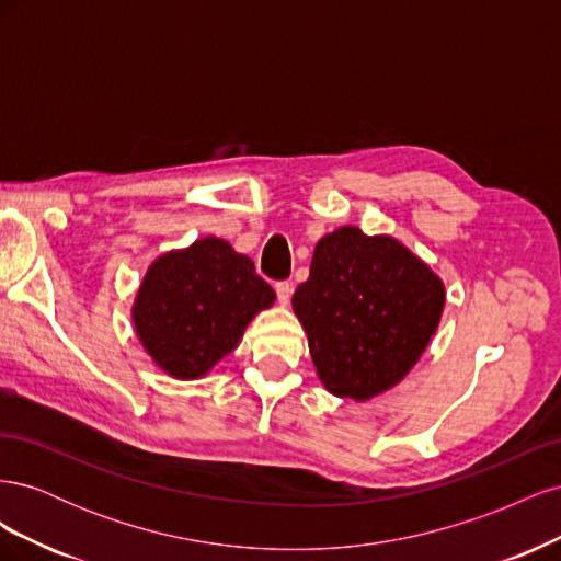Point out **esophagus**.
Instances as JSON below:
<instances>
[{
	"mask_svg": "<svg viewBox=\"0 0 561 561\" xmlns=\"http://www.w3.org/2000/svg\"><path fill=\"white\" fill-rule=\"evenodd\" d=\"M293 290H295V285H293L290 280H280V283H276V295H278V301H280V304H287V301H290Z\"/></svg>",
	"mask_w": 561,
	"mask_h": 561,
	"instance_id": "obj_1",
	"label": "esophagus"
}]
</instances>
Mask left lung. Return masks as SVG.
Masks as SVG:
<instances>
[{"mask_svg": "<svg viewBox=\"0 0 561 561\" xmlns=\"http://www.w3.org/2000/svg\"><path fill=\"white\" fill-rule=\"evenodd\" d=\"M445 283L404 243L346 225L316 243L293 311L320 383L367 402L419 363L445 311Z\"/></svg>", "mask_w": 561, "mask_h": 561, "instance_id": "8db88e82", "label": "left lung"}]
</instances>
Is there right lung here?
<instances>
[{
  "mask_svg": "<svg viewBox=\"0 0 561 561\" xmlns=\"http://www.w3.org/2000/svg\"><path fill=\"white\" fill-rule=\"evenodd\" d=\"M274 301L250 257L203 236L149 264L130 318L151 363L178 381H194L239 346L252 318Z\"/></svg>",
  "mask_w": 561,
  "mask_h": 561,
  "instance_id": "obj_1",
  "label": "right lung"
}]
</instances>
